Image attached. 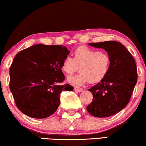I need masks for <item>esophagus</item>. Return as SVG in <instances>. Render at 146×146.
Masks as SVG:
<instances>
[{"label": "esophagus", "instance_id": "34e87169", "mask_svg": "<svg viewBox=\"0 0 146 146\" xmlns=\"http://www.w3.org/2000/svg\"><path fill=\"white\" fill-rule=\"evenodd\" d=\"M74 90L79 92H81L83 91L82 88H77V87H74Z\"/></svg>", "mask_w": 146, "mask_h": 146}]
</instances>
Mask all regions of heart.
<instances>
[{"label": "heart", "instance_id": "heart-1", "mask_svg": "<svg viewBox=\"0 0 146 146\" xmlns=\"http://www.w3.org/2000/svg\"><path fill=\"white\" fill-rule=\"evenodd\" d=\"M111 59L106 52L87 46L77 48L74 52V58L67 56L63 60L61 70L71 75L79 66L80 72L68 78L70 84L80 86L88 82L97 83L106 76L110 68Z\"/></svg>", "mask_w": 146, "mask_h": 146}]
</instances>
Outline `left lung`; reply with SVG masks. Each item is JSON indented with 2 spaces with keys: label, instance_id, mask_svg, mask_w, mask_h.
<instances>
[{
  "label": "left lung",
  "instance_id": "left-lung-1",
  "mask_svg": "<svg viewBox=\"0 0 146 146\" xmlns=\"http://www.w3.org/2000/svg\"><path fill=\"white\" fill-rule=\"evenodd\" d=\"M89 45L104 49L110 57L111 64L106 76L88 89L92 93L93 101L87 106V111L95 117L111 116L129 103L137 80L135 60L119 42H92Z\"/></svg>",
  "mask_w": 146,
  "mask_h": 146
}]
</instances>
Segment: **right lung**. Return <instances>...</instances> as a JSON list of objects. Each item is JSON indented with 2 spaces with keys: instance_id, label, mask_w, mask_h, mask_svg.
Segmentation results:
<instances>
[{
  "instance_id": "right-lung-1",
  "label": "right lung",
  "mask_w": 146,
  "mask_h": 146,
  "mask_svg": "<svg viewBox=\"0 0 146 146\" xmlns=\"http://www.w3.org/2000/svg\"><path fill=\"white\" fill-rule=\"evenodd\" d=\"M62 45L36 44L19 52L10 68L9 87L19 110L33 118H46L56 111L62 91H72L60 85L65 77L61 70L69 54Z\"/></svg>"
}]
</instances>
